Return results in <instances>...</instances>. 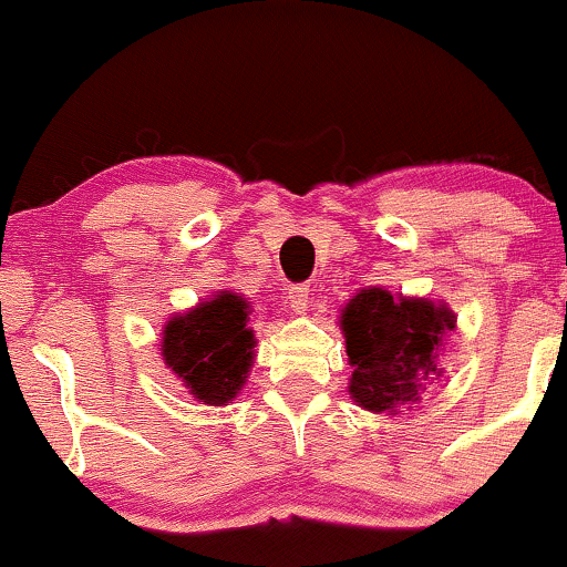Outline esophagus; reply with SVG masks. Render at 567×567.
Wrapping results in <instances>:
<instances>
[{
    "instance_id": "34e87169",
    "label": "esophagus",
    "mask_w": 567,
    "mask_h": 567,
    "mask_svg": "<svg viewBox=\"0 0 567 567\" xmlns=\"http://www.w3.org/2000/svg\"><path fill=\"white\" fill-rule=\"evenodd\" d=\"M288 298L290 309L296 311V315H306V309H309V285H296V288H290Z\"/></svg>"
}]
</instances>
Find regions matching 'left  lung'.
I'll list each match as a JSON object with an SVG mask.
<instances>
[{
    "instance_id": "left-lung-1",
    "label": "left lung",
    "mask_w": 567,
    "mask_h": 567,
    "mask_svg": "<svg viewBox=\"0 0 567 567\" xmlns=\"http://www.w3.org/2000/svg\"><path fill=\"white\" fill-rule=\"evenodd\" d=\"M351 368L349 394L360 408L396 415L437 383V362L455 315L429 298H394L383 288L360 290L341 309Z\"/></svg>"
}]
</instances>
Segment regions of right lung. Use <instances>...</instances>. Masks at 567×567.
Masks as SVG:
<instances>
[{
  "mask_svg": "<svg viewBox=\"0 0 567 567\" xmlns=\"http://www.w3.org/2000/svg\"><path fill=\"white\" fill-rule=\"evenodd\" d=\"M247 315L239 292L220 290L162 330V360L202 405H226L245 386L256 349Z\"/></svg>",
  "mask_w": 567,
  "mask_h": 567,
  "instance_id": "right-lung-1",
  "label": "right lung"
}]
</instances>
